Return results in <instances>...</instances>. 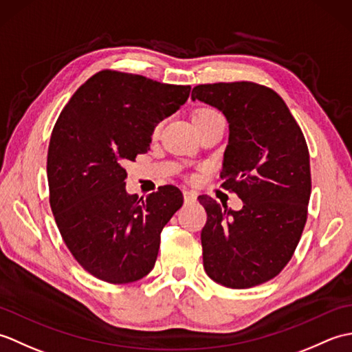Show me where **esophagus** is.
Masks as SVG:
<instances>
[{
  "instance_id": "esophagus-1",
  "label": "esophagus",
  "mask_w": 352,
  "mask_h": 352,
  "mask_svg": "<svg viewBox=\"0 0 352 352\" xmlns=\"http://www.w3.org/2000/svg\"><path fill=\"white\" fill-rule=\"evenodd\" d=\"M183 195H184V203L186 204L195 203V201H197V193L193 192V190H184Z\"/></svg>"
}]
</instances>
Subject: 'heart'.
I'll return each mask as SVG.
<instances>
[{"label": "heart", "instance_id": "1", "mask_svg": "<svg viewBox=\"0 0 352 352\" xmlns=\"http://www.w3.org/2000/svg\"><path fill=\"white\" fill-rule=\"evenodd\" d=\"M210 113H216V111H213L212 109H198V110H195L193 111V115H192V119H195V118H199V116H206V115H210ZM159 129L160 126H157L155 129V134L159 133Z\"/></svg>", "mask_w": 352, "mask_h": 352}]
</instances>
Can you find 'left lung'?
I'll list each match as a JSON object with an SVG mask.
<instances>
[{"mask_svg":"<svg viewBox=\"0 0 352 352\" xmlns=\"http://www.w3.org/2000/svg\"><path fill=\"white\" fill-rule=\"evenodd\" d=\"M192 100L226 116L221 178L243 203L236 212L198 197L207 212L204 269L226 287L258 286L289 263L307 221L311 177L304 134L281 96L251 81L199 85Z\"/></svg>","mask_w":352,"mask_h":352,"instance_id":"1","label":"left lung"}]
</instances>
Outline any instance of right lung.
Wrapping results in <instances>:
<instances>
[{
    "mask_svg": "<svg viewBox=\"0 0 352 352\" xmlns=\"http://www.w3.org/2000/svg\"><path fill=\"white\" fill-rule=\"evenodd\" d=\"M190 86L101 71L72 95L48 146L50 204L63 241L89 274L113 284L144 278L160 233L183 206L175 186L145 199L125 190V163L146 153L155 125L188 101Z\"/></svg>",
    "mask_w": 352,
    "mask_h": 352,
    "instance_id": "add662e5",
    "label": "right lung"
}]
</instances>
